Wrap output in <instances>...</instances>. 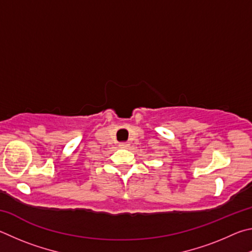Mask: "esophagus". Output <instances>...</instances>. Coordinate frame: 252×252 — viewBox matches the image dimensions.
Instances as JSON below:
<instances>
[{
  "mask_svg": "<svg viewBox=\"0 0 252 252\" xmlns=\"http://www.w3.org/2000/svg\"><path fill=\"white\" fill-rule=\"evenodd\" d=\"M129 143H119V147H121V148H125V149H127V148H128L129 147Z\"/></svg>",
  "mask_w": 252,
  "mask_h": 252,
  "instance_id": "34e87169",
  "label": "esophagus"
}]
</instances>
